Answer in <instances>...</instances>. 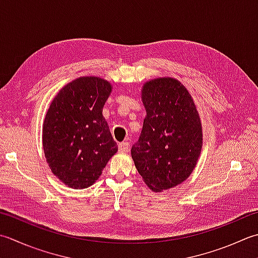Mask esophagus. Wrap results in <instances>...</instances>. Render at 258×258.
Wrapping results in <instances>:
<instances>
[{"instance_id": "obj_1", "label": "esophagus", "mask_w": 258, "mask_h": 258, "mask_svg": "<svg viewBox=\"0 0 258 258\" xmlns=\"http://www.w3.org/2000/svg\"><path fill=\"white\" fill-rule=\"evenodd\" d=\"M118 150H119V152H127V151L130 150V144L127 141H125V142H122V143H118Z\"/></svg>"}]
</instances>
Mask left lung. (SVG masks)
Returning a JSON list of instances; mask_svg holds the SVG:
<instances>
[{
	"mask_svg": "<svg viewBox=\"0 0 258 258\" xmlns=\"http://www.w3.org/2000/svg\"><path fill=\"white\" fill-rule=\"evenodd\" d=\"M141 97L146 116L131 154L144 183L161 192L192 173L203 148V125L194 98L178 79H151Z\"/></svg>",
	"mask_w": 258,
	"mask_h": 258,
	"instance_id": "1",
	"label": "left lung"
}]
</instances>
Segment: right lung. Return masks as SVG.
<instances>
[{"instance_id": "obj_1", "label": "right lung", "mask_w": 258, "mask_h": 258, "mask_svg": "<svg viewBox=\"0 0 258 258\" xmlns=\"http://www.w3.org/2000/svg\"><path fill=\"white\" fill-rule=\"evenodd\" d=\"M113 90L108 80L83 76L54 96L42 125V146L51 172L73 189L96 182L117 144L103 116Z\"/></svg>"}]
</instances>
